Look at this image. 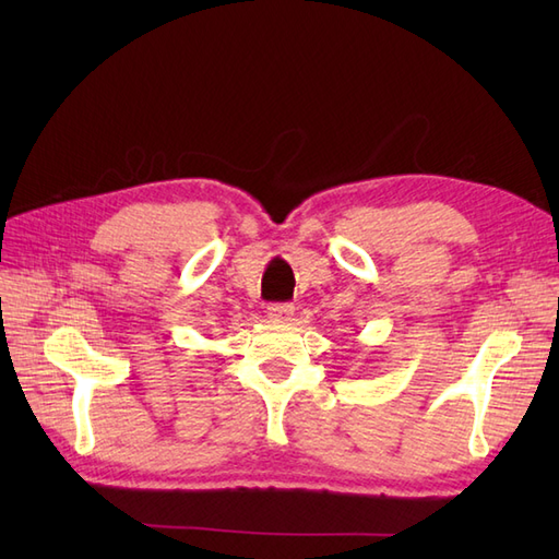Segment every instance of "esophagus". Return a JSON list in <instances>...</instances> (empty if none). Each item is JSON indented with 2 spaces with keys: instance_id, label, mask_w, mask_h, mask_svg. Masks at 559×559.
Wrapping results in <instances>:
<instances>
[{
  "instance_id": "obj_1",
  "label": "esophagus",
  "mask_w": 559,
  "mask_h": 559,
  "mask_svg": "<svg viewBox=\"0 0 559 559\" xmlns=\"http://www.w3.org/2000/svg\"><path fill=\"white\" fill-rule=\"evenodd\" d=\"M267 317L284 324V321L294 317V306H289V302H275V306H267Z\"/></svg>"
}]
</instances>
